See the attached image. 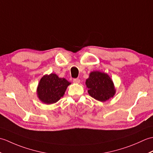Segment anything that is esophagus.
Listing matches in <instances>:
<instances>
[{"label":"esophagus","instance_id":"esophagus-1","mask_svg":"<svg viewBox=\"0 0 153 153\" xmlns=\"http://www.w3.org/2000/svg\"><path fill=\"white\" fill-rule=\"evenodd\" d=\"M73 82L75 83H79L80 82V79L78 78H76L73 79Z\"/></svg>","mask_w":153,"mask_h":153}]
</instances>
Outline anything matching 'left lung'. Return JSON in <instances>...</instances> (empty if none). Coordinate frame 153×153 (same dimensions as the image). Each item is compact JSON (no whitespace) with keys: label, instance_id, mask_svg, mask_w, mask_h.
<instances>
[{"label":"left lung","instance_id":"1","mask_svg":"<svg viewBox=\"0 0 153 153\" xmlns=\"http://www.w3.org/2000/svg\"><path fill=\"white\" fill-rule=\"evenodd\" d=\"M85 85L89 95L100 101H106L115 94L112 81L105 73L93 71L86 80Z\"/></svg>","mask_w":153,"mask_h":153}]
</instances>
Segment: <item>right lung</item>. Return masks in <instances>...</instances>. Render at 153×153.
<instances>
[{"instance_id":"obj_1","label":"right lung","mask_w":153,"mask_h":153,"mask_svg":"<svg viewBox=\"0 0 153 153\" xmlns=\"http://www.w3.org/2000/svg\"><path fill=\"white\" fill-rule=\"evenodd\" d=\"M70 82L64 78H60L55 74L45 75L40 80L37 87L39 99L46 104L56 102L64 95Z\"/></svg>"}]
</instances>
